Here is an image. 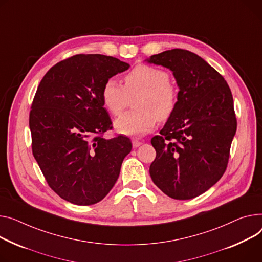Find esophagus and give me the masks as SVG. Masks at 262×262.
<instances>
[{
  "label": "esophagus",
  "instance_id": "1",
  "mask_svg": "<svg viewBox=\"0 0 262 262\" xmlns=\"http://www.w3.org/2000/svg\"><path fill=\"white\" fill-rule=\"evenodd\" d=\"M132 143H133V147H139V146H140L141 144H142V142H140V141H138V140H133L132 141Z\"/></svg>",
  "mask_w": 262,
  "mask_h": 262
}]
</instances>
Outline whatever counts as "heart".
I'll return each instance as SVG.
<instances>
[{"mask_svg": "<svg viewBox=\"0 0 262 262\" xmlns=\"http://www.w3.org/2000/svg\"><path fill=\"white\" fill-rule=\"evenodd\" d=\"M140 94L135 102L136 112L125 114L115 121V129L130 137L149 133L157 121L167 120L177 105V90L169 74L159 67L140 64L124 78V86L108 79L101 91L103 106L113 116L124 111L127 97Z\"/></svg>", "mask_w": 262, "mask_h": 262, "instance_id": "obj_1", "label": "heart"}]
</instances>
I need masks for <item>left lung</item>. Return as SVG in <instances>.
<instances>
[{"label":"left lung","mask_w":262,"mask_h":262,"mask_svg":"<svg viewBox=\"0 0 262 262\" xmlns=\"http://www.w3.org/2000/svg\"><path fill=\"white\" fill-rule=\"evenodd\" d=\"M145 62L168 68L179 87L175 112L150 141L157 152L149 166L151 180L170 198H195L228 165L237 128L231 90L210 64L188 50H165Z\"/></svg>","instance_id":"left-lung-1"}]
</instances>
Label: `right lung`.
Listing matches in <instances>:
<instances>
[{
  "instance_id": "right-lung-1",
  "label": "right lung",
  "mask_w": 262,
  "mask_h": 262,
  "mask_svg": "<svg viewBox=\"0 0 262 262\" xmlns=\"http://www.w3.org/2000/svg\"><path fill=\"white\" fill-rule=\"evenodd\" d=\"M129 64L103 55H76L52 66L29 115L32 154L56 193L77 205L101 201L115 185L132 150L127 137L105 139L112 128L101 91Z\"/></svg>"
}]
</instances>
